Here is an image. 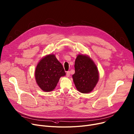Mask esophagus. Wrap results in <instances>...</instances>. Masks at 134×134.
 Masks as SVG:
<instances>
[{
  "mask_svg": "<svg viewBox=\"0 0 134 134\" xmlns=\"http://www.w3.org/2000/svg\"><path fill=\"white\" fill-rule=\"evenodd\" d=\"M66 75L67 77H69L70 75V71H67V72H66Z\"/></svg>",
  "mask_w": 134,
  "mask_h": 134,
  "instance_id": "esophagus-1",
  "label": "esophagus"
}]
</instances>
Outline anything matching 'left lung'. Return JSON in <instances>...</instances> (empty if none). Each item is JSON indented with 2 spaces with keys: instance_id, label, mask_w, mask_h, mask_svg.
Listing matches in <instances>:
<instances>
[{
  "instance_id": "1",
  "label": "left lung",
  "mask_w": 134,
  "mask_h": 134,
  "mask_svg": "<svg viewBox=\"0 0 134 134\" xmlns=\"http://www.w3.org/2000/svg\"><path fill=\"white\" fill-rule=\"evenodd\" d=\"M75 72L73 81L78 91L83 93L91 92L96 85L99 74L93 61L85 54H78L75 63Z\"/></svg>"
}]
</instances>
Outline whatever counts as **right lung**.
<instances>
[{
    "label": "right lung",
    "instance_id": "right-lung-1",
    "mask_svg": "<svg viewBox=\"0 0 134 134\" xmlns=\"http://www.w3.org/2000/svg\"><path fill=\"white\" fill-rule=\"evenodd\" d=\"M64 69L54 54L43 57L37 65L35 78L38 85L45 92L52 91L62 76L65 75Z\"/></svg>",
    "mask_w": 134,
    "mask_h": 134
}]
</instances>
